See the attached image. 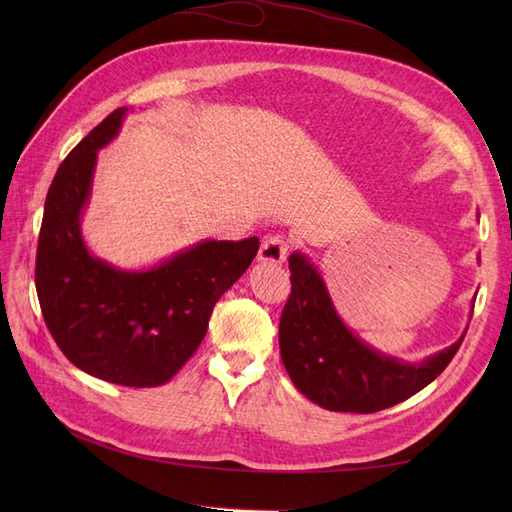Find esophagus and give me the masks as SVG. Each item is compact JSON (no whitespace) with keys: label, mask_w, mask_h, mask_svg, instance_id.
<instances>
[{"label":"esophagus","mask_w":512,"mask_h":512,"mask_svg":"<svg viewBox=\"0 0 512 512\" xmlns=\"http://www.w3.org/2000/svg\"><path fill=\"white\" fill-rule=\"evenodd\" d=\"M288 254V241L280 235L267 237L262 241L260 250H258V260L267 262V265H282Z\"/></svg>","instance_id":"esophagus-1"}]
</instances>
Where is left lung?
Returning <instances> with one entry per match:
<instances>
[{
    "mask_svg": "<svg viewBox=\"0 0 512 512\" xmlns=\"http://www.w3.org/2000/svg\"><path fill=\"white\" fill-rule=\"evenodd\" d=\"M288 269L292 292L280 320L282 361L294 386L324 410L369 414L412 397L442 374L468 331L418 363L397 359L348 327L318 267L303 252L290 254Z\"/></svg>",
    "mask_w": 512,
    "mask_h": 512,
    "instance_id": "obj_1",
    "label": "left lung"
}]
</instances>
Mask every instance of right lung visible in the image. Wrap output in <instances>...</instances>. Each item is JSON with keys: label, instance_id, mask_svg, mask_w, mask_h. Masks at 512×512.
Instances as JSON below:
<instances>
[{"label": "right lung", "instance_id": "1", "mask_svg": "<svg viewBox=\"0 0 512 512\" xmlns=\"http://www.w3.org/2000/svg\"><path fill=\"white\" fill-rule=\"evenodd\" d=\"M128 111H113L61 162L44 203L36 290L46 327L72 365L121 386H160L203 342L213 305L252 265L260 243L203 239L147 269L91 254L83 215L98 151Z\"/></svg>", "mask_w": 512, "mask_h": 512}]
</instances>
